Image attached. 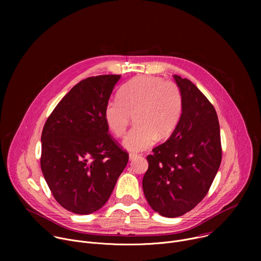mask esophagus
<instances>
[{"instance_id": "esophagus-1", "label": "esophagus", "mask_w": 261, "mask_h": 261, "mask_svg": "<svg viewBox=\"0 0 261 261\" xmlns=\"http://www.w3.org/2000/svg\"><path fill=\"white\" fill-rule=\"evenodd\" d=\"M137 157V154H134V153H130L129 154V159L130 160H133L134 158H136Z\"/></svg>"}]
</instances>
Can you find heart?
I'll return each mask as SVG.
<instances>
[{
    "instance_id": "b5f03b06",
    "label": "heart",
    "mask_w": 261,
    "mask_h": 261,
    "mask_svg": "<svg viewBox=\"0 0 261 261\" xmlns=\"http://www.w3.org/2000/svg\"><path fill=\"white\" fill-rule=\"evenodd\" d=\"M182 113V97L177 85L159 76L142 75L126 83L118 98L109 100L104 120L109 131L122 137L134 116L135 127L126 135L123 145L130 152L151 147L157 137L169 136Z\"/></svg>"
}]
</instances>
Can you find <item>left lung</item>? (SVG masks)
Instances as JSON below:
<instances>
[{
    "instance_id": "left-lung-1",
    "label": "left lung",
    "mask_w": 261,
    "mask_h": 261,
    "mask_svg": "<svg viewBox=\"0 0 261 261\" xmlns=\"http://www.w3.org/2000/svg\"><path fill=\"white\" fill-rule=\"evenodd\" d=\"M173 77L182 97L181 117L170 137L146 157L142 179L148 204L167 218L190 212L205 197L222 159L215 107L191 81Z\"/></svg>"
}]
</instances>
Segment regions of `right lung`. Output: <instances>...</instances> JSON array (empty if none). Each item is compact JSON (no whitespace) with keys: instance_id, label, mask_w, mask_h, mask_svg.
<instances>
[{"instance_id":"obj_1","label":"right lung","mask_w":261,"mask_h":261,"mask_svg":"<svg viewBox=\"0 0 261 261\" xmlns=\"http://www.w3.org/2000/svg\"><path fill=\"white\" fill-rule=\"evenodd\" d=\"M121 75L83 80L59 102L41 135L40 165L55 199L92 214L108 200L129 154L108 133L104 108Z\"/></svg>"}]
</instances>
